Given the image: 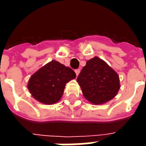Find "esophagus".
I'll return each mask as SVG.
<instances>
[{"label": "esophagus", "instance_id": "1", "mask_svg": "<svg viewBox=\"0 0 146 146\" xmlns=\"http://www.w3.org/2000/svg\"><path fill=\"white\" fill-rule=\"evenodd\" d=\"M80 72V69H76V70H75V73H76V76H78V75H79Z\"/></svg>", "mask_w": 146, "mask_h": 146}]
</instances>
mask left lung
Here are the masks:
<instances>
[{
	"mask_svg": "<svg viewBox=\"0 0 146 146\" xmlns=\"http://www.w3.org/2000/svg\"><path fill=\"white\" fill-rule=\"evenodd\" d=\"M76 80L84 98L95 105L113 99L120 88L118 74L98 57L87 62Z\"/></svg>",
	"mask_w": 146,
	"mask_h": 146,
	"instance_id": "8db88e82",
	"label": "left lung"
}]
</instances>
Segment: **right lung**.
Listing matches in <instances>:
<instances>
[{"label": "right lung", "instance_id": "right-lung-1", "mask_svg": "<svg viewBox=\"0 0 146 146\" xmlns=\"http://www.w3.org/2000/svg\"><path fill=\"white\" fill-rule=\"evenodd\" d=\"M75 77L76 73L71 68L52 60L33 73L27 88L38 102L54 104L62 98L66 84Z\"/></svg>", "mask_w": 146, "mask_h": 146}]
</instances>
